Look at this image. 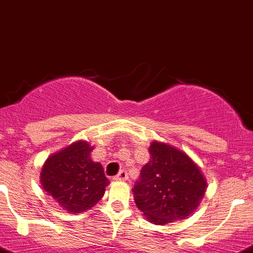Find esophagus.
<instances>
[{"label": "esophagus", "instance_id": "1", "mask_svg": "<svg viewBox=\"0 0 253 253\" xmlns=\"http://www.w3.org/2000/svg\"><path fill=\"white\" fill-rule=\"evenodd\" d=\"M127 177H128V175H127L126 170H121V171L118 172L115 176V180H126Z\"/></svg>", "mask_w": 253, "mask_h": 253}]
</instances>
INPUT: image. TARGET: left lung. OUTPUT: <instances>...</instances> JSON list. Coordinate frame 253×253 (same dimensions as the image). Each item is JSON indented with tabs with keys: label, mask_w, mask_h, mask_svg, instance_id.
<instances>
[{
	"label": "left lung",
	"mask_w": 253,
	"mask_h": 253,
	"mask_svg": "<svg viewBox=\"0 0 253 253\" xmlns=\"http://www.w3.org/2000/svg\"><path fill=\"white\" fill-rule=\"evenodd\" d=\"M149 151L150 161L132 189L136 206L149 222L159 226L185 219L203 199L206 179L180 150L154 141Z\"/></svg>",
	"instance_id": "obj_1"
}]
</instances>
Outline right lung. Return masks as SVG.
Masks as SVG:
<instances>
[{"label": "right lung", "mask_w": 253, "mask_h": 253, "mask_svg": "<svg viewBox=\"0 0 253 253\" xmlns=\"http://www.w3.org/2000/svg\"><path fill=\"white\" fill-rule=\"evenodd\" d=\"M92 150L85 141L72 143L50 156L42 170L45 192L70 213L92 208L108 185L101 164L90 159Z\"/></svg>", "instance_id": "add662e5"}]
</instances>
